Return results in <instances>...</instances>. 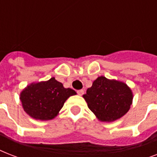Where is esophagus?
Here are the masks:
<instances>
[{
    "instance_id": "esophagus-1",
    "label": "esophagus",
    "mask_w": 157,
    "mask_h": 157,
    "mask_svg": "<svg viewBox=\"0 0 157 157\" xmlns=\"http://www.w3.org/2000/svg\"><path fill=\"white\" fill-rule=\"evenodd\" d=\"M77 94H78V95H80V96L83 95L84 90H77Z\"/></svg>"
}]
</instances>
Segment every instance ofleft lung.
<instances>
[{
	"label": "left lung",
	"instance_id": "1",
	"mask_svg": "<svg viewBox=\"0 0 157 157\" xmlns=\"http://www.w3.org/2000/svg\"><path fill=\"white\" fill-rule=\"evenodd\" d=\"M83 98L99 121L112 122L128 112L133 101L131 89L117 80L98 76Z\"/></svg>",
	"mask_w": 157,
	"mask_h": 157
}]
</instances>
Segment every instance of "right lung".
Wrapping results in <instances>:
<instances>
[{
    "instance_id": "add662e5",
    "label": "right lung",
    "mask_w": 157,
    "mask_h": 157,
    "mask_svg": "<svg viewBox=\"0 0 157 157\" xmlns=\"http://www.w3.org/2000/svg\"><path fill=\"white\" fill-rule=\"evenodd\" d=\"M76 94L70 88H64L63 84L54 77L49 81L32 83L20 93L23 110L36 120L54 119L63 107L70 96Z\"/></svg>"
}]
</instances>
